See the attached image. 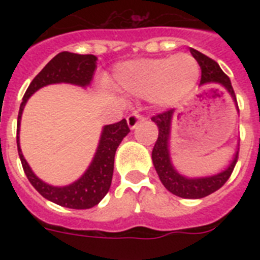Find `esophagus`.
I'll use <instances>...</instances> for the list:
<instances>
[{
    "instance_id": "34e87169",
    "label": "esophagus",
    "mask_w": 260,
    "mask_h": 260,
    "mask_svg": "<svg viewBox=\"0 0 260 260\" xmlns=\"http://www.w3.org/2000/svg\"><path fill=\"white\" fill-rule=\"evenodd\" d=\"M143 120H146V117H144V114L139 113V112H134V113H131L126 117V122H128V126H129L131 129H134L135 126L138 125L140 121H143Z\"/></svg>"
}]
</instances>
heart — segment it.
Listing matches in <instances>:
<instances>
[{
	"instance_id": "obj_1",
	"label": "heart",
	"mask_w": 260,
	"mask_h": 260,
	"mask_svg": "<svg viewBox=\"0 0 260 260\" xmlns=\"http://www.w3.org/2000/svg\"><path fill=\"white\" fill-rule=\"evenodd\" d=\"M198 77L197 59L189 54H178L124 63L116 70L113 81L124 91L151 97L160 106H171L194 89Z\"/></svg>"
}]
</instances>
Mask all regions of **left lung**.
Instances as JSON below:
<instances>
[{"mask_svg": "<svg viewBox=\"0 0 260 260\" xmlns=\"http://www.w3.org/2000/svg\"><path fill=\"white\" fill-rule=\"evenodd\" d=\"M190 52H191L194 58L197 59L198 64L201 67V82H200V85H204V83L222 85L230 91L234 101L238 105L231 79L220 69L217 62H214L213 59H210L209 56H206V55H204L200 51L194 50V48H190ZM173 113L174 109H169L151 117V120L158 125L159 129L158 139H156L154 150H152V162H154L155 170L158 173L165 187L170 193L182 198H204L206 196H209V194L214 193L216 190L220 189L230 179L231 174H232L235 166H236V162H238L239 150L236 151L234 160L230 165V167L222 173L217 174V175L208 178H194V179L193 178L182 177L181 174H178L175 171V169L171 165L170 154H169V136H170Z\"/></svg>", "mask_w": 260, "mask_h": 260, "instance_id": "obj_1", "label": "left lung"}]
</instances>
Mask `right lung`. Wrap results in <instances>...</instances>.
<instances>
[{
  "instance_id": "1",
  "label": "right lung",
  "mask_w": 260,
  "mask_h": 260,
  "mask_svg": "<svg viewBox=\"0 0 260 260\" xmlns=\"http://www.w3.org/2000/svg\"><path fill=\"white\" fill-rule=\"evenodd\" d=\"M95 60L94 55H79L73 52H60L55 58L47 63L46 67L39 73L30 82L26 89L22 102L20 105L17 117V128H20L22 110L25 106L28 98L39 90L40 87L51 85V83H74L78 86H87L93 78L95 70ZM129 132V126L126 120L114 122L106 125L102 131L101 140L98 144L97 152L94 155L91 165L87 171L79 178L78 181L64 187H55L40 181L28 166V163L22 156L20 143H18V129H17V150L18 156L21 160L22 169L25 173L28 181L32 183L35 189L42 194L43 197L50 200L54 204H58L70 209H89L93 208L105 197L109 191L112 177H113L114 167V154L120 143Z\"/></svg>"
}]
</instances>
